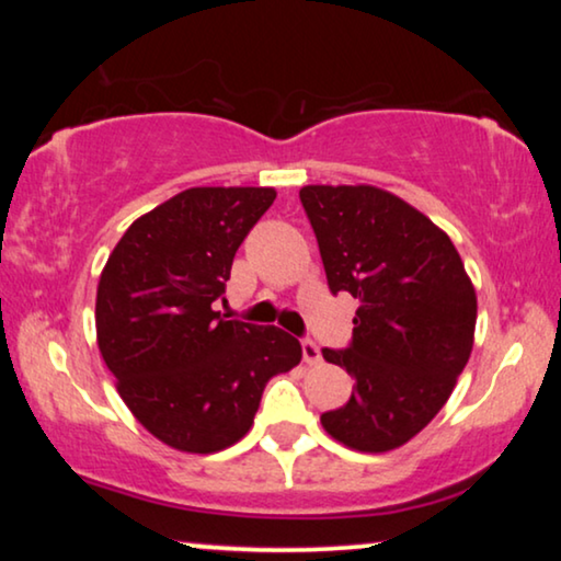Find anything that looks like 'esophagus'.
Segmentation results:
<instances>
[{
  "mask_svg": "<svg viewBox=\"0 0 561 561\" xmlns=\"http://www.w3.org/2000/svg\"><path fill=\"white\" fill-rule=\"evenodd\" d=\"M301 352H304V363L306 365H319L321 363V350L313 340H304L301 342Z\"/></svg>",
  "mask_w": 561,
  "mask_h": 561,
  "instance_id": "obj_1",
  "label": "esophagus"
}]
</instances>
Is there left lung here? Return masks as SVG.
<instances>
[{
  "mask_svg": "<svg viewBox=\"0 0 561 561\" xmlns=\"http://www.w3.org/2000/svg\"><path fill=\"white\" fill-rule=\"evenodd\" d=\"M332 294L357 298L347 350H321L355 378L350 401L321 413L355 451H393L449 401L474 344L478 296L449 234L378 186H304Z\"/></svg>",
  "mask_w": 561,
  "mask_h": 561,
  "instance_id": "1",
  "label": "left lung"
}]
</instances>
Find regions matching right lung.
Masks as SVG:
<instances>
[{
    "mask_svg": "<svg viewBox=\"0 0 561 561\" xmlns=\"http://www.w3.org/2000/svg\"><path fill=\"white\" fill-rule=\"evenodd\" d=\"M275 188L196 186L142 214L106 260L96 344L133 416L168 447L211 455L250 432L267 380L301 363L278 327L227 321L234 252Z\"/></svg>",
    "mask_w": 561,
    "mask_h": 561,
    "instance_id": "add662e5",
    "label": "right lung"
}]
</instances>
